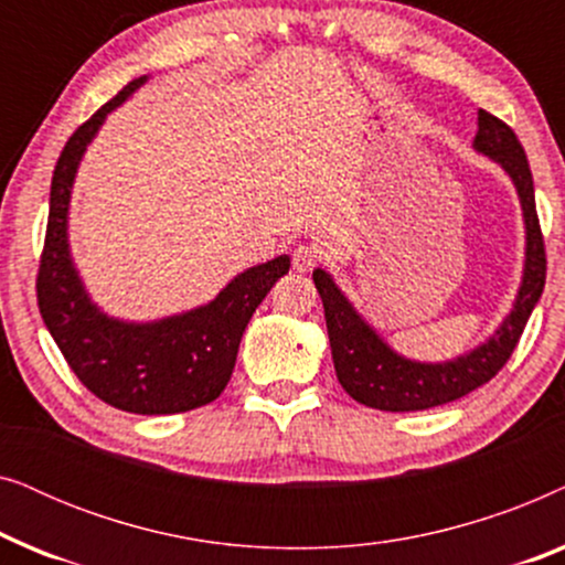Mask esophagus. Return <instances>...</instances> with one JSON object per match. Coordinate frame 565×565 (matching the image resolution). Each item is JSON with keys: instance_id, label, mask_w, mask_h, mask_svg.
Returning <instances> with one entry per match:
<instances>
[{"instance_id": "obj_1", "label": "esophagus", "mask_w": 565, "mask_h": 565, "mask_svg": "<svg viewBox=\"0 0 565 565\" xmlns=\"http://www.w3.org/2000/svg\"><path fill=\"white\" fill-rule=\"evenodd\" d=\"M321 262V249L316 244H298L296 252H292V267L298 273H308Z\"/></svg>"}]
</instances>
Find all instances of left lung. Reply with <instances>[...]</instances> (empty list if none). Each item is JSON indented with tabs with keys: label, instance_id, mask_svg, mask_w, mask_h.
<instances>
[{
	"label": "left lung",
	"instance_id": "left-lung-1",
	"mask_svg": "<svg viewBox=\"0 0 565 565\" xmlns=\"http://www.w3.org/2000/svg\"><path fill=\"white\" fill-rule=\"evenodd\" d=\"M473 149L501 164L512 177L522 203L527 249H524V273L512 311L497 334H491L473 352L460 354L450 362H416L401 358L377 337V331L354 311L344 292L337 288L329 273L313 269L316 290L323 300L331 358L342 388L370 408L381 412H424V408L450 404L468 396L478 385L489 383L520 342L532 308L537 306L545 288V244L535 211V184L524 157V149L514 130L491 113L478 110V134Z\"/></svg>",
	"mask_w": 565,
	"mask_h": 565
}]
</instances>
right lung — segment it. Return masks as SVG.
<instances>
[{"label":"right lung","mask_w":565,"mask_h":565,"mask_svg":"<svg viewBox=\"0 0 565 565\" xmlns=\"http://www.w3.org/2000/svg\"><path fill=\"white\" fill-rule=\"evenodd\" d=\"M146 82H128L68 138L51 180V211L38 267V308L74 375L99 401L128 414H180L205 406L226 388L252 313L288 275L290 257L236 275L207 306L134 323L110 319L92 303L68 254V200L79 161L107 113Z\"/></svg>","instance_id":"1"}]
</instances>
